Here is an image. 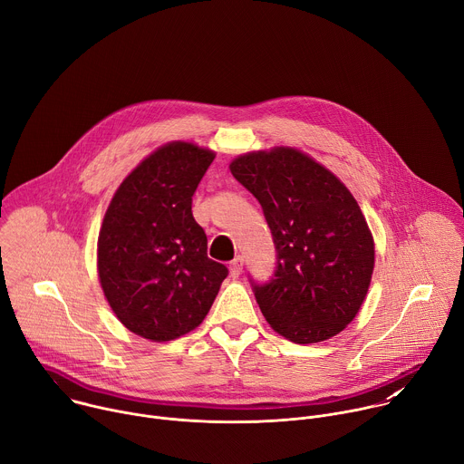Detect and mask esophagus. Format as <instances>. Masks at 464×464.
Masks as SVG:
<instances>
[{
  "label": "esophagus",
  "instance_id": "1",
  "mask_svg": "<svg viewBox=\"0 0 464 464\" xmlns=\"http://www.w3.org/2000/svg\"><path fill=\"white\" fill-rule=\"evenodd\" d=\"M242 266H244V258L238 255V256H235V258L229 262L231 277H238V276L242 274Z\"/></svg>",
  "mask_w": 464,
  "mask_h": 464
}]
</instances>
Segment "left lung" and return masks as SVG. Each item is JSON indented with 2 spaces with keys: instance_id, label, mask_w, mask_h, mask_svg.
<instances>
[{
  "instance_id": "obj_1",
  "label": "left lung",
  "mask_w": 464,
  "mask_h": 464,
  "mask_svg": "<svg viewBox=\"0 0 464 464\" xmlns=\"http://www.w3.org/2000/svg\"><path fill=\"white\" fill-rule=\"evenodd\" d=\"M229 169L258 200L276 244L270 281L249 279L262 315L294 343L336 336L356 317L374 268V242L354 196L294 149L244 154Z\"/></svg>"
}]
</instances>
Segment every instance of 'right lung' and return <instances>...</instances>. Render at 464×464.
<instances>
[{
	"instance_id": "add662e5",
	"label": "right lung",
	"mask_w": 464,
	"mask_h": 464,
	"mask_svg": "<svg viewBox=\"0 0 464 464\" xmlns=\"http://www.w3.org/2000/svg\"><path fill=\"white\" fill-rule=\"evenodd\" d=\"M215 154L169 143L131 170L111 198L99 233L104 295L131 333L176 340L208 315L227 268L208 256L192 194Z\"/></svg>"
}]
</instances>
